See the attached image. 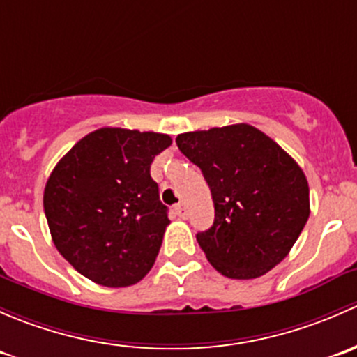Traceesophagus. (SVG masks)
I'll return each mask as SVG.
<instances>
[{"instance_id":"esophagus-1","label":"esophagus","mask_w":357,"mask_h":357,"mask_svg":"<svg viewBox=\"0 0 357 357\" xmlns=\"http://www.w3.org/2000/svg\"><path fill=\"white\" fill-rule=\"evenodd\" d=\"M175 213H177L180 218H185V217H187V208H185V204L178 203L177 206H175Z\"/></svg>"}]
</instances>
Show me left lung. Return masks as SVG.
Listing matches in <instances>:
<instances>
[{
    "instance_id": "obj_1",
    "label": "left lung",
    "mask_w": 357,
    "mask_h": 357,
    "mask_svg": "<svg viewBox=\"0 0 357 357\" xmlns=\"http://www.w3.org/2000/svg\"><path fill=\"white\" fill-rule=\"evenodd\" d=\"M177 146L211 190L213 225L196 236L208 262L231 280L269 273L294 248L310 213L297 161L246 123L180 133Z\"/></svg>"
}]
</instances>
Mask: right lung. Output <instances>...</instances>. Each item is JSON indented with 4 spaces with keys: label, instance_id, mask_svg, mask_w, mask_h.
I'll use <instances>...</instances> for the list:
<instances>
[{
    "label": "right lung",
    "instance_id": "1",
    "mask_svg": "<svg viewBox=\"0 0 357 357\" xmlns=\"http://www.w3.org/2000/svg\"><path fill=\"white\" fill-rule=\"evenodd\" d=\"M167 133L104 126L55 165L43 194L59 253L93 283L132 287L153 269L170 224L151 178Z\"/></svg>",
    "mask_w": 357,
    "mask_h": 357
}]
</instances>
